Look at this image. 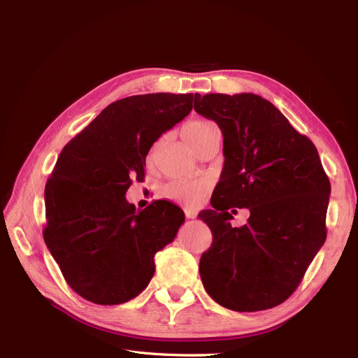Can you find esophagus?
<instances>
[{"mask_svg":"<svg viewBox=\"0 0 358 358\" xmlns=\"http://www.w3.org/2000/svg\"><path fill=\"white\" fill-rule=\"evenodd\" d=\"M185 215H187V218H189V220H194L197 216V213L194 212L192 209H185Z\"/></svg>","mask_w":358,"mask_h":358,"instance_id":"obj_1","label":"esophagus"}]
</instances>
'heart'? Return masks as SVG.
Segmentation results:
<instances>
[{"mask_svg": "<svg viewBox=\"0 0 358 358\" xmlns=\"http://www.w3.org/2000/svg\"><path fill=\"white\" fill-rule=\"evenodd\" d=\"M215 125L204 119H196V121L188 122L182 129V137L188 146L191 148L194 143H197L201 137L208 134ZM154 157V150L150 152L149 158ZM166 196L171 200L183 203L187 206H197L208 194V183L204 180L197 179H178L170 182L164 189Z\"/></svg>", "mask_w": 358, "mask_h": 358, "instance_id": "1", "label": "heart"}]
</instances>
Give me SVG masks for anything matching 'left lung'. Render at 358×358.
Instances as JSON below:
<instances>
[{
	"instance_id": "1",
	"label": "left lung",
	"mask_w": 358,
	"mask_h": 358,
	"mask_svg": "<svg viewBox=\"0 0 358 358\" xmlns=\"http://www.w3.org/2000/svg\"><path fill=\"white\" fill-rule=\"evenodd\" d=\"M194 109L218 124L225 158L212 209L199 213L213 236L200 258L204 289L236 312L275 308L326 242L330 180L318 150L255 94H196ZM234 207L250 210L242 227H231Z\"/></svg>"
}]
</instances>
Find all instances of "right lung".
Returning <instances> with one entry per match:
<instances>
[{"label": "right lung", "mask_w": 358, "mask_h": 358, "mask_svg": "<svg viewBox=\"0 0 358 358\" xmlns=\"http://www.w3.org/2000/svg\"><path fill=\"white\" fill-rule=\"evenodd\" d=\"M194 94L133 95L109 104L62 149L45 188L46 246L67 284L96 305L142 292L154 257L185 222L166 200L136 210L125 199L145 176L146 155L192 109Z\"/></svg>", "instance_id": "right-lung-1"}]
</instances>
